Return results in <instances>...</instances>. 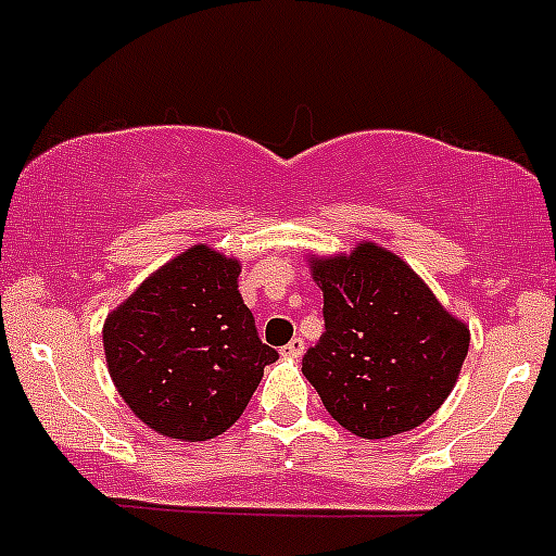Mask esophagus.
<instances>
[{"instance_id": "esophagus-1", "label": "esophagus", "mask_w": 556, "mask_h": 556, "mask_svg": "<svg viewBox=\"0 0 556 556\" xmlns=\"http://www.w3.org/2000/svg\"><path fill=\"white\" fill-rule=\"evenodd\" d=\"M282 355L285 358H301V355H304V339L301 337L290 339V342L282 348Z\"/></svg>"}]
</instances>
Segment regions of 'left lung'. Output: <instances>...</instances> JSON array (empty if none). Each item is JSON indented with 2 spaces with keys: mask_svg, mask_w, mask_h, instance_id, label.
I'll return each instance as SVG.
<instances>
[{
  "mask_svg": "<svg viewBox=\"0 0 556 556\" xmlns=\"http://www.w3.org/2000/svg\"><path fill=\"white\" fill-rule=\"evenodd\" d=\"M309 268L323 290L326 333L306 350L301 371L333 421L364 440L421 427L459 380L467 323L375 241L309 255Z\"/></svg>",
  "mask_w": 556,
  "mask_h": 556,
  "instance_id": "obj_1",
  "label": "left lung"
}]
</instances>
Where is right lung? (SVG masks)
Returning a JSON list of instances; mask_svg holds the SVG:
<instances>
[{
    "label": "right lung",
    "instance_id": "add662e5",
    "mask_svg": "<svg viewBox=\"0 0 556 556\" xmlns=\"http://www.w3.org/2000/svg\"><path fill=\"white\" fill-rule=\"evenodd\" d=\"M241 261L195 244L149 274L102 326L118 396L149 429L201 443L233 427L277 350L239 293Z\"/></svg>",
    "mask_w": 556,
    "mask_h": 556
}]
</instances>
